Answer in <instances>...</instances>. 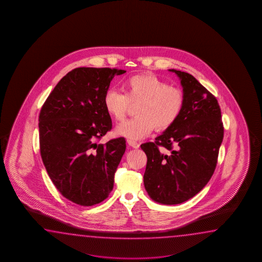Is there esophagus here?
Wrapping results in <instances>:
<instances>
[{
	"mask_svg": "<svg viewBox=\"0 0 262 262\" xmlns=\"http://www.w3.org/2000/svg\"><path fill=\"white\" fill-rule=\"evenodd\" d=\"M127 143H128L129 146L133 147L135 149H138V148H139V143H138L137 141L133 140V139H127Z\"/></svg>",
	"mask_w": 262,
	"mask_h": 262,
	"instance_id": "esophagus-1",
	"label": "esophagus"
}]
</instances>
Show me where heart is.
I'll return each mask as SVG.
<instances>
[{
    "instance_id": "obj_1",
    "label": "heart",
    "mask_w": 262,
    "mask_h": 262,
    "mask_svg": "<svg viewBox=\"0 0 262 262\" xmlns=\"http://www.w3.org/2000/svg\"><path fill=\"white\" fill-rule=\"evenodd\" d=\"M123 94L107 90L104 95V107L115 122L123 121L129 106L136 107L137 117L120 124L115 134L138 140L149 136L154 129L167 130L177 122L184 110L183 91L168 84L151 73L135 75L126 78L122 86Z\"/></svg>"
}]
</instances>
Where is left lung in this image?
I'll return each mask as SVG.
<instances>
[{
  "mask_svg": "<svg viewBox=\"0 0 262 262\" xmlns=\"http://www.w3.org/2000/svg\"><path fill=\"white\" fill-rule=\"evenodd\" d=\"M170 71L181 79L184 110L177 122L155 142L140 145L147 156L145 189L151 200L167 205L183 203L203 189L216 167L224 138L215 96L188 73ZM159 146L171 154H162Z\"/></svg>",
  "mask_w": 262,
  "mask_h": 262,
  "instance_id": "left-lung-1",
  "label": "left lung"
}]
</instances>
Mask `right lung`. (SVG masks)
I'll return each mask as SVG.
<instances>
[{
	"label": "right lung",
	"instance_id": "1",
	"mask_svg": "<svg viewBox=\"0 0 262 262\" xmlns=\"http://www.w3.org/2000/svg\"><path fill=\"white\" fill-rule=\"evenodd\" d=\"M125 72L76 68L58 82L40 111V154L47 172L61 195L80 206L100 203L113 188L125 139L97 141L112 127L104 95L112 78Z\"/></svg>",
	"mask_w": 262,
	"mask_h": 262
}]
</instances>
